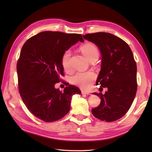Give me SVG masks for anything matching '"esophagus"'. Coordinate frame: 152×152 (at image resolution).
<instances>
[{"label": "esophagus", "mask_w": 152, "mask_h": 152, "mask_svg": "<svg viewBox=\"0 0 152 152\" xmlns=\"http://www.w3.org/2000/svg\"><path fill=\"white\" fill-rule=\"evenodd\" d=\"M82 94H85V95H90L91 93L88 91H82Z\"/></svg>", "instance_id": "34e87169"}]
</instances>
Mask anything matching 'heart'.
<instances>
[{
	"instance_id": "b5f03b06",
	"label": "heart",
	"mask_w": 152,
	"mask_h": 152,
	"mask_svg": "<svg viewBox=\"0 0 152 152\" xmlns=\"http://www.w3.org/2000/svg\"><path fill=\"white\" fill-rule=\"evenodd\" d=\"M81 50L89 61L93 57H99L97 48L93 44L88 43L84 44L82 46ZM70 50H67L63 53L62 57H61V64H62L63 69L65 71H69L70 70ZM95 78V74L92 72H78L72 77L71 82L73 84L78 86L83 89H88L91 86Z\"/></svg>"
}]
</instances>
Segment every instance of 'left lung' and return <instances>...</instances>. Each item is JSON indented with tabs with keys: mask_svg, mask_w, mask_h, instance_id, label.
<instances>
[{
	"mask_svg": "<svg viewBox=\"0 0 152 152\" xmlns=\"http://www.w3.org/2000/svg\"><path fill=\"white\" fill-rule=\"evenodd\" d=\"M83 37L101 51V69L96 84L108 89L104 94L93 93L101 103L91 110L92 114L102 121H114L127 112L136 95L137 64L133 52L124 40L110 33L100 32Z\"/></svg>",
	"mask_w": 152,
	"mask_h": 152,
	"instance_id": "8db88e82",
	"label": "left lung"
}]
</instances>
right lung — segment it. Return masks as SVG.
I'll list each match as a JSON object with an SVG mask.
<instances>
[{
  "instance_id": "right-lung-1",
  "label": "right lung",
  "mask_w": 152,
  "mask_h": 152,
  "mask_svg": "<svg viewBox=\"0 0 152 152\" xmlns=\"http://www.w3.org/2000/svg\"><path fill=\"white\" fill-rule=\"evenodd\" d=\"M78 41H84L81 34L44 31L30 38L22 47L17 63L19 93L28 110L41 120L52 122L62 118L70 110L72 96L81 94L72 85L63 92L55 88L64 75L63 53Z\"/></svg>"
}]
</instances>
